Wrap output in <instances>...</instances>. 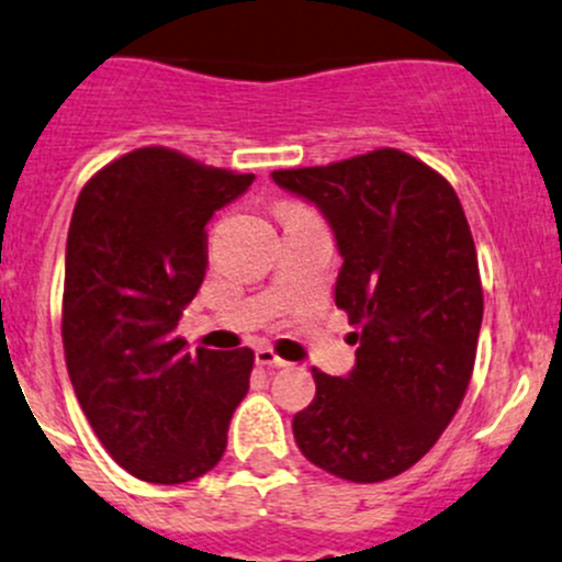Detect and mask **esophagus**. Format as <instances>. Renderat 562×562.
I'll list each match as a JSON object with an SVG mask.
<instances>
[{
	"label": "esophagus",
	"instance_id": "34e87169",
	"mask_svg": "<svg viewBox=\"0 0 562 562\" xmlns=\"http://www.w3.org/2000/svg\"><path fill=\"white\" fill-rule=\"evenodd\" d=\"M255 361L259 367H273V370H281V367L289 364L286 359H281V356L276 351H270V348H257Z\"/></svg>",
	"mask_w": 562,
	"mask_h": 562
}]
</instances>
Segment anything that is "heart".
Wrapping results in <instances>:
<instances>
[{
  "instance_id": "b5f03b06",
  "label": "heart",
  "mask_w": 562,
  "mask_h": 562,
  "mask_svg": "<svg viewBox=\"0 0 562 562\" xmlns=\"http://www.w3.org/2000/svg\"><path fill=\"white\" fill-rule=\"evenodd\" d=\"M294 211H305L303 206H294V203H283L279 209V216H286V214H294Z\"/></svg>"
}]
</instances>
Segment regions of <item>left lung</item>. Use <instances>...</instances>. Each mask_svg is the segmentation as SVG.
<instances>
[{
    "label": "left lung",
    "instance_id": "left-lung-1",
    "mask_svg": "<svg viewBox=\"0 0 562 562\" xmlns=\"http://www.w3.org/2000/svg\"><path fill=\"white\" fill-rule=\"evenodd\" d=\"M273 182L327 216L342 257L335 305L359 327L348 378L313 367L297 448L340 480H391L434 448L472 380L482 281L467 214L442 173L391 147Z\"/></svg>",
    "mask_w": 562,
    "mask_h": 562
}]
</instances>
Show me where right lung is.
<instances>
[{"label": "right lung", "mask_w": 562, "mask_h": 562, "mask_svg": "<svg viewBox=\"0 0 562 562\" xmlns=\"http://www.w3.org/2000/svg\"><path fill=\"white\" fill-rule=\"evenodd\" d=\"M255 173L142 147L88 179L66 238L61 337L77 402L106 452L138 480L211 472L249 391L251 348L187 353L184 305L209 268L206 225Z\"/></svg>", "instance_id": "add662e5"}]
</instances>
